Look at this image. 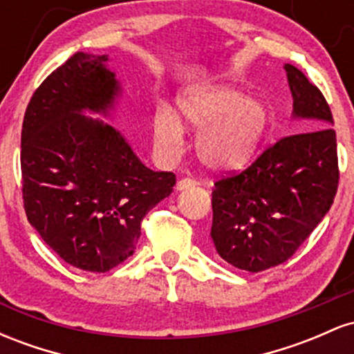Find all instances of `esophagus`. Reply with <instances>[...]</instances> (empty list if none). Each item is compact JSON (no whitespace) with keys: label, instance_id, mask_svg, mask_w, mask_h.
Returning <instances> with one entry per match:
<instances>
[{"label":"esophagus","instance_id":"34e87169","mask_svg":"<svg viewBox=\"0 0 354 354\" xmlns=\"http://www.w3.org/2000/svg\"><path fill=\"white\" fill-rule=\"evenodd\" d=\"M196 185H198V183L194 180H189V178H183V180L176 183V191L189 189V188H193V186H196Z\"/></svg>","mask_w":354,"mask_h":354}]
</instances>
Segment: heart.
Wrapping results in <instances>:
<instances>
[{"instance_id": "1", "label": "heart", "mask_w": 354, "mask_h": 354, "mask_svg": "<svg viewBox=\"0 0 354 354\" xmlns=\"http://www.w3.org/2000/svg\"><path fill=\"white\" fill-rule=\"evenodd\" d=\"M178 111L160 108L153 116V140L166 156L185 145V128L196 136V156L213 173H234L253 161L270 131V108L233 84L191 88L178 98Z\"/></svg>"}]
</instances>
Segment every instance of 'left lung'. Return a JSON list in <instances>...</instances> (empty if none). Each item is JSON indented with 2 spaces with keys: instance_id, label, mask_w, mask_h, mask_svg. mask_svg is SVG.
I'll return each instance as SVG.
<instances>
[{
  "instance_id": "left-lung-1",
  "label": "left lung",
  "mask_w": 354,
  "mask_h": 354,
  "mask_svg": "<svg viewBox=\"0 0 354 354\" xmlns=\"http://www.w3.org/2000/svg\"><path fill=\"white\" fill-rule=\"evenodd\" d=\"M298 133L268 148L250 168L214 183L211 238L218 254L239 270L259 273L281 265L330 211L338 189L331 109L301 70L284 64Z\"/></svg>"
}]
</instances>
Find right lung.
<instances>
[{"label": "right lung", "mask_w": 354, "mask_h": 354, "mask_svg": "<svg viewBox=\"0 0 354 354\" xmlns=\"http://www.w3.org/2000/svg\"><path fill=\"white\" fill-rule=\"evenodd\" d=\"M108 55L78 51L35 91L21 131L30 225L68 265L104 273L135 253L141 219L176 176L141 163L115 120L123 89Z\"/></svg>", "instance_id": "obj_1"}]
</instances>
